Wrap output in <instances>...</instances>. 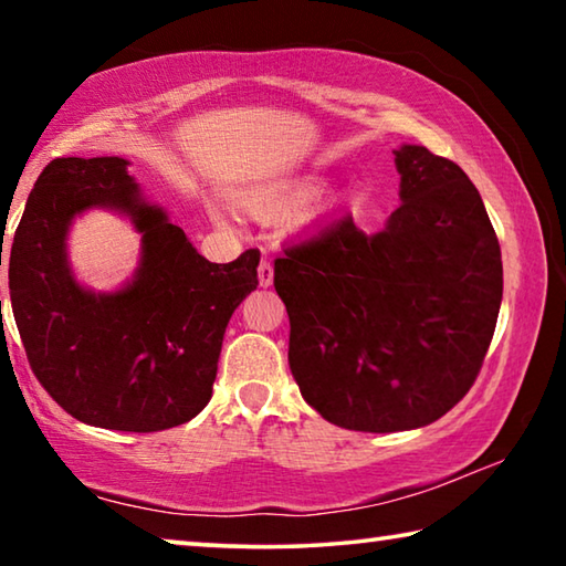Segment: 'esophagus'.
<instances>
[{
    "label": "esophagus",
    "mask_w": 566,
    "mask_h": 566,
    "mask_svg": "<svg viewBox=\"0 0 566 566\" xmlns=\"http://www.w3.org/2000/svg\"><path fill=\"white\" fill-rule=\"evenodd\" d=\"M256 274H260V284H262V286H270V284H272L274 270H272V262L266 260V256L260 262V266H256Z\"/></svg>",
    "instance_id": "34e87169"
}]
</instances>
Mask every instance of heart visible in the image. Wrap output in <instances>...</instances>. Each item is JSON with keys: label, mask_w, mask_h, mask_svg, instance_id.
<instances>
[{"label": "heart", "mask_w": 566, "mask_h": 566, "mask_svg": "<svg viewBox=\"0 0 566 566\" xmlns=\"http://www.w3.org/2000/svg\"><path fill=\"white\" fill-rule=\"evenodd\" d=\"M319 185L312 179H280V181H266V185L252 187L244 191L239 205L244 212L260 219H276L300 212L304 205H310L317 197Z\"/></svg>", "instance_id": "1"}]
</instances>
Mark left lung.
<instances>
[{"instance_id": "left-lung-1", "label": "left lung", "mask_w": 566, "mask_h": 566, "mask_svg": "<svg viewBox=\"0 0 566 566\" xmlns=\"http://www.w3.org/2000/svg\"><path fill=\"white\" fill-rule=\"evenodd\" d=\"M401 205L364 234L352 214L274 262L290 367L306 405L354 432L444 417L482 369L502 304V252L452 159L395 151Z\"/></svg>"}]
</instances>
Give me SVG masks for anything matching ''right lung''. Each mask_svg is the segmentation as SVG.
I'll return each mask as SVG.
<instances>
[{
	"label": "right lung",
	"instance_id": "add662e5",
	"mask_svg": "<svg viewBox=\"0 0 566 566\" xmlns=\"http://www.w3.org/2000/svg\"><path fill=\"white\" fill-rule=\"evenodd\" d=\"M122 157H60L36 179L9 254V296L27 359L66 415L117 432L185 424L212 399L224 329L256 290L260 252L205 260L159 207L139 197ZM119 208L143 234L135 280L94 295L65 262L71 219ZM2 264V260H0Z\"/></svg>",
	"mask_w": 566,
	"mask_h": 566
}]
</instances>
